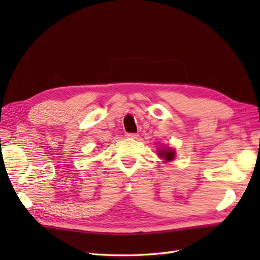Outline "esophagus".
<instances>
[{"label": "esophagus", "instance_id": "obj_1", "mask_svg": "<svg viewBox=\"0 0 260 260\" xmlns=\"http://www.w3.org/2000/svg\"><path fill=\"white\" fill-rule=\"evenodd\" d=\"M125 136L128 137V139H137V137H139V134H136V133H126Z\"/></svg>", "mask_w": 260, "mask_h": 260}]
</instances>
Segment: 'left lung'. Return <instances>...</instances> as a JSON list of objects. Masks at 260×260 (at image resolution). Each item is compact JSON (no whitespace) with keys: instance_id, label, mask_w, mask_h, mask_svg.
Returning a JSON list of instances; mask_svg holds the SVG:
<instances>
[{"instance_id":"obj_1","label":"left lung","mask_w":260,"mask_h":260,"mask_svg":"<svg viewBox=\"0 0 260 260\" xmlns=\"http://www.w3.org/2000/svg\"><path fill=\"white\" fill-rule=\"evenodd\" d=\"M158 154L161 157H164L165 161H172L174 158V151L172 150H165V148H162V150H158Z\"/></svg>"}]
</instances>
